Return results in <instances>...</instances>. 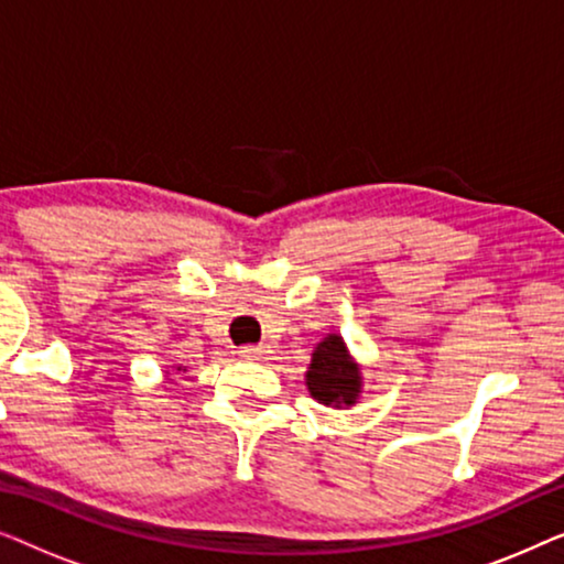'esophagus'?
I'll return each mask as SVG.
<instances>
[{
  "label": "esophagus",
  "instance_id": "1",
  "mask_svg": "<svg viewBox=\"0 0 564 564\" xmlns=\"http://www.w3.org/2000/svg\"><path fill=\"white\" fill-rule=\"evenodd\" d=\"M267 354V346H241L238 357L241 359H261Z\"/></svg>",
  "mask_w": 564,
  "mask_h": 564
}]
</instances>
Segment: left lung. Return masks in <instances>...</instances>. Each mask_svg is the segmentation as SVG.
<instances>
[{"label": "left lung", "instance_id": "8db88e82", "mask_svg": "<svg viewBox=\"0 0 564 564\" xmlns=\"http://www.w3.org/2000/svg\"><path fill=\"white\" fill-rule=\"evenodd\" d=\"M305 388L321 405L336 408V411L359 403L361 390H365V375L341 334H326V338L315 346L311 367L305 372Z\"/></svg>", "mask_w": 564, "mask_h": 564}]
</instances>
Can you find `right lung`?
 I'll return each instance as SVG.
<instances>
[{
    "label": "right lung",
    "mask_w": 564,
    "mask_h": 564,
    "mask_svg": "<svg viewBox=\"0 0 564 564\" xmlns=\"http://www.w3.org/2000/svg\"><path fill=\"white\" fill-rule=\"evenodd\" d=\"M169 372H166V377H172V375H180V372H187V367H182V365H174V367H166Z\"/></svg>",
    "instance_id": "right-lung-1"
}]
</instances>
